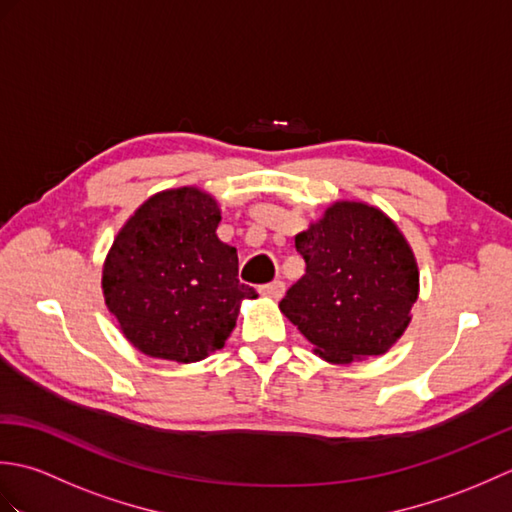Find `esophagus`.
<instances>
[{
    "mask_svg": "<svg viewBox=\"0 0 512 512\" xmlns=\"http://www.w3.org/2000/svg\"><path fill=\"white\" fill-rule=\"evenodd\" d=\"M259 292H262V295H266V297L279 299V297L286 292V284H284V281H281V279H275V281H270V284L259 286Z\"/></svg>",
    "mask_w": 512,
    "mask_h": 512,
    "instance_id": "1",
    "label": "esophagus"
}]
</instances>
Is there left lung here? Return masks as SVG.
Returning a JSON list of instances; mask_svg holds the SVG:
<instances>
[{
	"label": "left lung",
	"mask_w": 512,
	"mask_h": 512,
	"mask_svg": "<svg viewBox=\"0 0 512 512\" xmlns=\"http://www.w3.org/2000/svg\"><path fill=\"white\" fill-rule=\"evenodd\" d=\"M306 275L281 312L330 363L387 352L418 299V266L405 237L374 206L336 202L295 237Z\"/></svg>",
	"instance_id": "1"
}]
</instances>
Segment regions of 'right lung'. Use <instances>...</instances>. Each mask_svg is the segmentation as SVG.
<instances>
[{
  "label": "right lung",
  "instance_id": "add662e5",
  "mask_svg": "<svg viewBox=\"0 0 512 512\" xmlns=\"http://www.w3.org/2000/svg\"><path fill=\"white\" fill-rule=\"evenodd\" d=\"M215 200L198 189L162 191L129 217L103 268V295L143 354L195 363L224 347L239 301L237 253L220 242Z\"/></svg>",
  "mask_w": 512,
  "mask_h": 512
}]
</instances>
